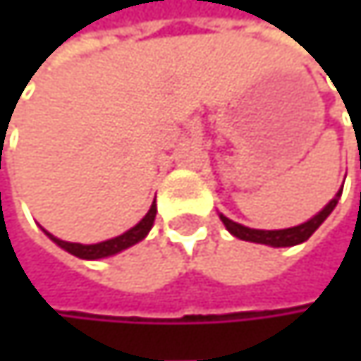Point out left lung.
Here are the masks:
<instances>
[{
  "instance_id": "obj_1",
  "label": "left lung",
  "mask_w": 361,
  "mask_h": 361,
  "mask_svg": "<svg viewBox=\"0 0 361 361\" xmlns=\"http://www.w3.org/2000/svg\"><path fill=\"white\" fill-rule=\"evenodd\" d=\"M355 131V129H353ZM357 137V133H355ZM341 192L343 188L336 192V196L326 204L324 209L314 215L310 221L301 224V226H295V228H286V230H252V228H247V226H240L232 219H228L226 215H219V219L224 221V226L228 228V232L240 240H247V243H257V245H267V247H295V245H301L305 243L322 224L324 219L332 213V209L336 207L338 198H341Z\"/></svg>"
}]
</instances>
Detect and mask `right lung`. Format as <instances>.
Masks as SVG:
<instances>
[{
    "label": "right lung",
    "instance_id": "1",
    "mask_svg": "<svg viewBox=\"0 0 361 361\" xmlns=\"http://www.w3.org/2000/svg\"><path fill=\"white\" fill-rule=\"evenodd\" d=\"M154 217H157V204L152 202L150 211L144 215V219L133 226L131 230H127L125 234L116 236V238H110V240H104V243H98V245H79V243H66V240H60L56 236H51L49 232H45L60 249H64L66 252L79 257V259H102V257H110V255H116V252L125 251L133 245H137L140 240L146 238V234L150 232L152 224H154Z\"/></svg>",
    "mask_w": 361,
    "mask_h": 361
}]
</instances>
